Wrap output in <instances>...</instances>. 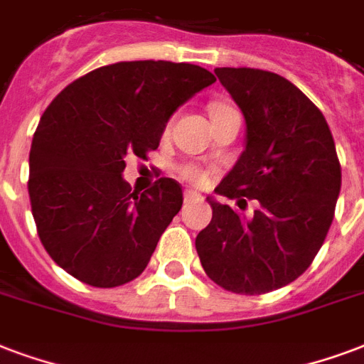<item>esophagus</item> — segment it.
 I'll return each mask as SVG.
<instances>
[{
  "instance_id": "esophagus-1",
  "label": "esophagus",
  "mask_w": 364,
  "mask_h": 364,
  "mask_svg": "<svg viewBox=\"0 0 364 364\" xmlns=\"http://www.w3.org/2000/svg\"><path fill=\"white\" fill-rule=\"evenodd\" d=\"M184 201L186 203H198V201H203V198L198 192H193V190H186Z\"/></svg>"
}]
</instances>
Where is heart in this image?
<instances>
[{
    "label": "heart",
    "instance_id": "obj_1",
    "mask_svg": "<svg viewBox=\"0 0 364 364\" xmlns=\"http://www.w3.org/2000/svg\"><path fill=\"white\" fill-rule=\"evenodd\" d=\"M228 111H234L230 105H224V103H217V105H213L211 107V117L213 114H220V113H228ZM180 176L186 180H190L193 184H203L205 180H207V174H205L201 168L193 165H184L180 166Z\"/></svg>",
    "mask_w": 364,
    "mask_h": 364
}]
</instances>
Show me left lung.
Segmentation results:
<instances>
[{"instance_id":"8db88e82","label":"left lung","mask_w":364,"mask_h":364,"mask_svg":"<svg viewBox=\"0 0 364 364\" xmlns=\"http://www.w3.org/2000/svg\"><path fill=\"white\" fill-rule=\"evenodd\" d=\"M215 75L245 119L244 153L215 192L259 207L245 218L209 198L213 218L196 250L220 288L261 296L313 263L334 220L341 166L321 109L284 76L245 67Z\"/></svg>"}]
</instances>
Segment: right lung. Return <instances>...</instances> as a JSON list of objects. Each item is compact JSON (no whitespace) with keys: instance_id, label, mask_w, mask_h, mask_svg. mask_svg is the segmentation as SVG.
<instances>
[{"instance_id":"obj_1","label":"right lung","mask_w":364,"mask_h":364,"mask_svg":"<svg viewBox=\"0 0 364 364\" xmlns=\"http://www.w3.org/2000/svg\"><path fill=\"white\" fill-rule=\"evenodd\" d=\"M215 82L190 63L122 61L68 84L43 111L30 147L28 196L49 257L76 280L114 288L144 272L182 207L176 180L144 193L124 159L159 147L176 109Z\"/></svg>"}]
</instances>
